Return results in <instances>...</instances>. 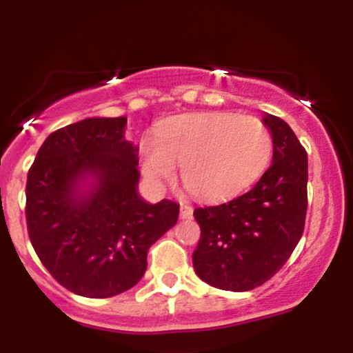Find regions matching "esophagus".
Listing matches in <instances>:
<instances>
[{"label":"esophagus","mask_w":353,"mask_h":353,"mask_svg":"<svg viewBox=\"0 0 353 353\" xmlns=\"http://www.w3.org/2000/svg\"><path fill=\"white\" fill-rule=\"evenodd\" d=\"M192 217V208L188 204H181V219H190Z\"/></svg>","instance_id":"obj_1"}]
</instances>
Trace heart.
Returning a JSON list of instances; mask_svg holds the SVG:
<instances>
[{
  "label": "heart",
  "instance_id": "heart-1",
  "mask_svg": "<svg viewBox=\"0 0 353 353\" xmlns=\"http://www.w3.org/2000/svg\"><path fill=\"white\" fill-rule=\"evenodd\" d=\"M272 132L255 116L202 112L179 116L141 148L143 171L154 182L169 181L182 165V182L202 201L236 196L265 169Z\"/></svg>",
  "mask_w": 353,
  "mask_h": 353
}]
</instances>
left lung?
Segmentation results:
<instances>
[{
  "mask_svg": "<svg viewBox=\"0 0 353 353\" xmlns=\"http://www.w3.org/2000/svg\"><path fill=\"white\" fill-rule=\"evenodd\" d=\"M272 165L236 199L194 210L201 239L196 274L209 285L245 292L274 277L301 241L307 214V152L281 117L265 114Z\"/></svg>",
  "mask_w": 353,
  "mask_h": 353,
  "instance_id": "obj_1",
  "label": "left lung"
}]
</instances>
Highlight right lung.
<instances>
[{
  "mask_svg": "<svg viewBox=\"0 0 353 353\" xmlns=\"http://www.w3.org/2000/svg\"><path fill=\"white\" fill-rule=\"evenodd\" d=\"M125 117H89L46 137L26 182V224L36 255L71 292L106 299L141 281L148 250L179 217V204L137 194V148ZM95 179L84 194L77 188Z\"/></svg>",
  "mask_w": 353,
  "mask_h": 353,
  "instance_id": "add662e5",
  "label": "right lung"
}]
</instances>
